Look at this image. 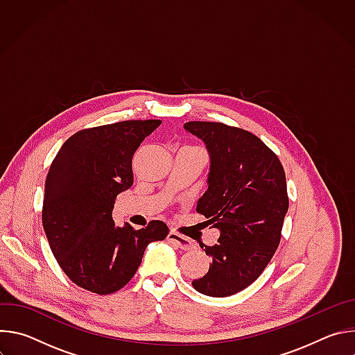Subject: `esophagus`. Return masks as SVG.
Wrapping results in <instances>:
<instances>
[{
  "label": "esophagus",
  "mask_w": 355,
  "mask_h": 355,
  "mask_svg": "<svg viewBox=\"0 0 355 355\" xmlns=\"http://www.w3.org/2000/svg\"><path fill=\"white\" fill-rule=\"evenodd\" d=\"M167 240L170 243H173L175 247L181 248V250H191L192 248V241L188 237L181 236V234L175 233V232H170L168 236H167Z\"/></svg>",
  "instance_id": "1"
}]
</instances>
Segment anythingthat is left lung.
Listing matches in <instances>:
<instances>
[{"label": "left lung", "mask_w": 355, "mask_h": 355, "mask_svg": "<svg viewBox=\"0 0 355 355\" xmlns=\"http://www.w3.org/2000/svg\"><path fill=\"white\" fill-rule=\"evenodd\" d=\"M184 129L205 143L211 157L208 191L196 212L220 232L204 250L212 257L209 271L192 286L230 296L261 275L279 244L289 207L285 171L274 151L244 129L219 122H187Z\"/></svg>", "instance_id": "8db88e82"}]
</instances>
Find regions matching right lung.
Segmentation results:
<instances>
[{
	"instance_id": "add662e5",
	"label": "right lung",
	"mask_w": 355,
	"mask_h": 355,
	"mask_svg": "<svg viewBox=\"0 0 355 355\" xmlns=\"http://www.w3.org/2000/svg\"><path fill=\"white\" fill-rule=\"evenodd\" d=\"M162 121H123L84 129L64 141L44 182L42 223L59 266L78 286L108 295L136 274L148 243L168 227L151 220L116 226V196L133 184L132 159Z\"/></svg>"
}]
</instances>
